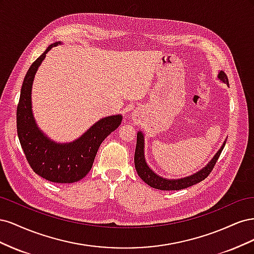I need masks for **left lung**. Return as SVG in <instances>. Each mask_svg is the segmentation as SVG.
<instances>
[{
    "label": "left lung",
    "instance_id": "obj_1",
    "mask_svg": "<svg viewBox=\"0 0 254 254\" xmlns=\"http://www.w3.org/2000/svg\"><path fill=\"white\" fill-rule=\"evenodd\" d=\"M218 79L221 80L224 83L229 84V80L225 72L222 71L219 72ZM225 145H226V141L221 145L220 149L216 152V155L213 157V159L210 161V162L207 163L202 170L197 172L196 174H193L189 177H184V178H181V179H166V178H163V177H160L155 172H152V170H150L147 163H146L145 156H144V134L141 131H139L136 134L134 166L137 172V175L140 176V178L145 183H147L149 187L157 190H179L187 189L189 187L194 186V184H197L200 181L204 180L212 172L215 164H216L220 153L225 147Z\"/></svg>",
    "mask_w": 254,
    "mask_h": 254
}]
</instances>
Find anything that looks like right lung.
Listing matches in <instances>:
<instances>
[{
  "instance_id": "1",
  "label": "right lung",
  "mask_w": 254,
  "mask_h": 254,
  "mask_svg": "<svg viewBox=\"0 0 254 254\" xmlns=\"http://www.w3.org/2000/svg\"><path fill=\"white\" fill-rule=\"evenodd\" d=\"M60 43L51 44L28 68L17 108V131L27 162L37 175L51 182L73 183L81 180L90 172L99 146L121 125L123 118L118 114L101 119L77 140L70 143H56L41 131L32 110L33 81L47 53Z\"/></svg>"
}]
</instances>
